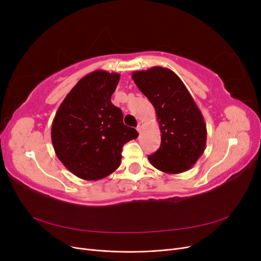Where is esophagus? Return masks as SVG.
Masks as SVG:
<instances>
[{"instance_id": "esophagus-1", "label": "esophagus", "mask_w": 261, "mask_h": 261, "mask_svg": "<svg viewBox=\"0 0 261 261\" xmlns=\"http://www.w3.org/2000/svg\"><path fill=\"white\" fill-rule=\"evenodd\" d=\"M143 126H144V124H143V122H138V124H137V127H136V129L140 133L141 132V129H143Z\"/></svg>"}]
</instances>
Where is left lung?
<instances>
[{
  "mask_svg": "<svg viewBox=\"0 0 261 261\" xmlns=\"http://www.w3.org/2000/svg\"><path fill=\"white\" fill-rule=\"evenodd\" d=\"M151 102L161 132V145L148 160L169 174L191 169L206 148L207 128L200 110L173 70L154 66L132 75Z\"/></svg>",
  "mask_w": 261,
  "mask_h": 261,
  "instance_id": "obj_1",
  "label": "left lung"
}]
</instances>
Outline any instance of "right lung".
<instances>
[{"instance_id":"1","label":"right lung","mask_w":261,"mask_h":261,"mask_svg":"<svg viewBox=\"0 0 261 261\" xmlns=\"http://www.w3.org/2000/svg\"><path fill=\"white\" fill-rule=\"evenodd\" d=\"M120 74L94 70L68 92L59 107L51 139L59 160L74 175L101 179L121 164L122 148L138 137L123 123L120 108L111 102Z\"/></svg>"}]
</instances>
